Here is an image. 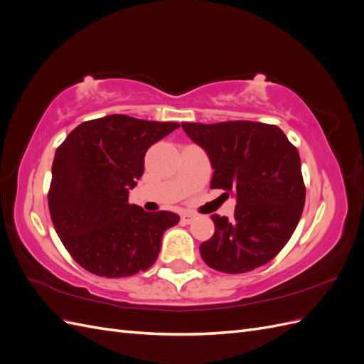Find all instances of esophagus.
Listing matches in <instances>:
<instances>
[{
	"label": "esophagus",
	"instance_id": "1",
	"mask_svg": "<svg viewBox=\"0 0 364 364\" xmlns=\"http://www.w3.org/2000/svg\"><path fill=\"white\" fill-rule=\"evenodd\" d=\"M181 220H182L185 225H190V223H193L194 220H196V214H193V213H183L181 215Z\"/></svg>",
	"mask_w": 364,
	"mask_h": 364
}]
</instances>
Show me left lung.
I'll return each mask as SVG.
<instances>
[{"mask_svg": "<svg viewBox=\"0 0 364 364\" xmlns=\"http://www.w3.org/2000/svg\"><path fill=\"white\" fill-rule=\"evenodd\" d=\"M214 170L211 188L235 196L232 218L214 214L215 232L200 245L209 267L245 273L264 266L287 245L305 205L297 149L278 126L255 121L182 123Z\"/></svg>", "mask_w": 364, "mask_h": 364, "instance_id": "obj_1", "label": "left lung"}]
</instances>
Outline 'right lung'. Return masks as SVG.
Masks as SVG:
<instances>
[{
    "label": "right lung",
    "instance_id": "obj_1",
    "mask_svg": "<svg viewBox=\"0 0 364 364\" xmlns=\"http://www.w3.org/2000/svg\"><path fill=\"white\" fill-rule=\"evenodd\" d=\"M178 127L114 114L85 121L58 147L50 214L65 249L87 272L123 278L156 261L162 235L179 215L130 205L129 190L144 173L150 146Z\"/></svg>",
    "mask_w": 364,
    "mask_h": 364
}]
</instances>
